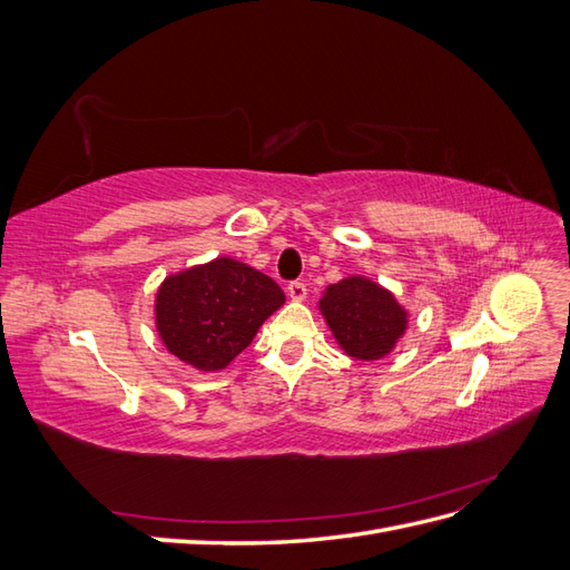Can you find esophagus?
Instances as JSON below:
<instances>
[{"label":"esophagus","mask_w":570,"mask_h":570,"mask_svg":"<svg viewBox=\"0 0 570 570\" xmlns=\"http://www.w3.org/2000/svg\"><path fill=\"white\" fill-rule=\"evenodd\" d=\"M287 295H289L292 299L302 302V299L306 297V283H302V281H292V283L287 285Z\"/></svg>","instance_id":"34e87169"}]
</instances>
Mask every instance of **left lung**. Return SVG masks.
Returning a JSON list of instances; mask_svg holds the SVG:
<instances>
[{
    "label": "left lung",
    "mask_w": 570,
    "mask_h": 570,
    "mask_svg": "<svg viewBox=\"0 0 570 570\" xmlns=\"http://www.w3.org/2000/svg\"><path fill=\"white\" fill-rule=\"evenodd\" d=\"M321 312L340 347L361 361L385 356L406 327L404 308L387 289L366 278H347L327 287Z\"/></svg>",
    "instance_id": "left-lung-1"
}]
</instances>
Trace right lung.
Instances as JSON below:
<instances>
[{"instance_id":"1","label":"right lung","mask_w":570,"mask_h":570,"mask_svg":"<svg viewBox=\"0 0 570 570\" xmlns=\"http://www.w3.org/2000/svg\"><path fill=\"white\" fill-rule=\"evenodd\" d=\"M283 302L268 275L216 258L161 285L157 327L170 354L199 371H218L249 347L258 325Z\"/></svg>"}]
</instances>
